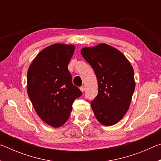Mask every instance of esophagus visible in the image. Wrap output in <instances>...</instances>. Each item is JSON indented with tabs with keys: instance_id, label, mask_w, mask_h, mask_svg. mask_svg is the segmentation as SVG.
<instances>
[{
	"instance_id": "esophagus-1",
	"label": "esophagus",
	"mask_w": 161,
	"mask_h": 161,
	"mask_svg": "<svg viewBox=\"0 0 161 161\" xmlns=\"http://www.w3.org/2000/svg\"><path fill=\"white\" fill-rule=\"evenodd\" d=\"M80 89V90L82 92H84V91H85V87H84V86H81Z\"/></svg>"
}]
</instances>
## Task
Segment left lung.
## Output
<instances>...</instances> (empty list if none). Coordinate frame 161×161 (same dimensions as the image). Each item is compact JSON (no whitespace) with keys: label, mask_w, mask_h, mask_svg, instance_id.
Returning a JSON list of instances; mask_svg holds the SVG:
<instances>
[{"label":"left lung","mask_w":161,"mask_h":161,"mask_svg":"<svg viewBox=\"0 0 161 161\" xmlns=\"http://www.w3.org/2000/svg\"><path fill=\"white\" fill-rule=\"evenodd\" d=\"M81 54L97 79L98 94L91 102L92 110L101 124L112 126L129 110L136 86L133 67L121 52L106 44L84 47Z\"/></svg>","instance_id":"left-lung-1"}]
</instances>
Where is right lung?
Wrapping results in <instances>:
<instances>
[{
    "instance_id": "obj_1",
    "label": "right lung",
    "mask_w": 161,
    "mask_h": 161,
    "mask_svg": "<svg viewBox=\"0 0 161 161\" xmlns=\"http://www.w3.org/2000/svg\"><path fill=\"white\" fill-rule=\"evenodd\" d=\"M74 51L72 45L49 46L37 54L28 71V94L32 106L43 121L55 128L67 121L73 102L81 95L67 68Z\"/></svg>"
}]
</instances>
